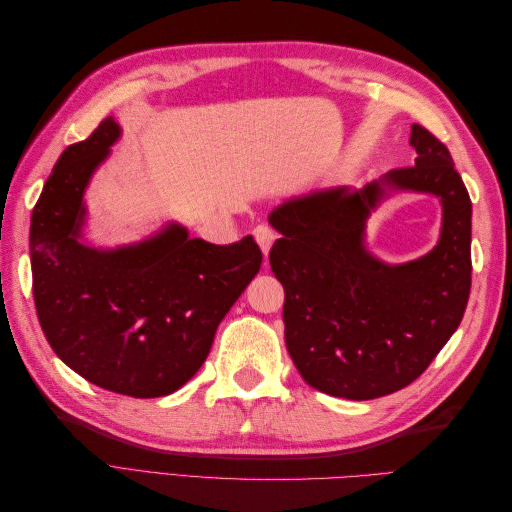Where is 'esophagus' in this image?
I'll list each match as a JSON object with an SVG mask.
<instances>
[{
    "instance_id": "34e87169",
    "label": "esophagus",
    "mask_w": 512,
    "mask_h": 512,
    "mask_svg": "<svg viewBox=\"0 0 512 512\" xmlns=\"http://www.w3.org/2000/svg\"><path fill=\"white\" fill-rule=\"evenodd\" d=\"M254 237H256V241H258V245H260V250H262V254H265V256L269 254L273 241L277 239L275 230H273L271 226H267V224L256 226V228H254Z\"/></svg>"
}]
</instances>
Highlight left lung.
<instances>
[{"label": "left lung", "instance_id": "obj_1", "mask_svg": "<svg viewBox=\"0 0 512 512\" xmlns=\"http://www.w3.org/2000/svg\"><path fill=\"white\" fill-rule=\"evenodd\" d=\"M414 166L363 190L348 185L290 198L271 211L269 252L282 282L284 337L314 389L354 401L414 382L457 331L472 286V203L448 149L414 123ZM386 189L433 193L443 203L439 245L404 266L364 247V226Z\"/></svg>", "mask_w": 512, "mask_h": 512}]
</instances>
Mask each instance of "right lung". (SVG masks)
Listing matches in <instances>:
<instances>
[{
    "label": "right lung",
    "mask_w": 512,
    "mask_h": 512,
    "mask_svg": "<svg viewBox=\"0 0 512 512\" xmlns=\"http://www.w3.org/2000/svg\"><path fill=\"white\" fill-rule=\"evenodd\" d=\"M119 136L106 117L46 179L29 228L34 301L46 342L76 374L113 393L164 397L205 363L262 252L250 235L213 245L179 224L115 250L85 245L83 196Z\"/></svg>",
    "instance_id": "1"
}]
</instances>
